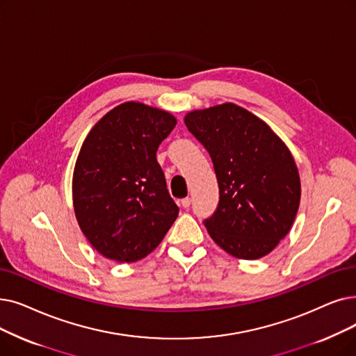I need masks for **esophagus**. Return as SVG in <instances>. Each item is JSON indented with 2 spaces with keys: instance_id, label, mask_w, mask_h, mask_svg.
<instances>
[{
  "instance_id": "esophagus-1",
  "label": "esophagus",
  "mask_w": 356,
  "mask_h": 356,
  "mask_svg": "<svg viewBox=\"0 0 356 356\" xmlns=\"http://www.w3.org/2000/svg\"><path fill=\"white\" fill-rule=\"evenodd\" d=\"M191 204H192V199H191V197H184V199L180 200V205H181L183 208H189Z\"/></svg>"
}]
</instances>
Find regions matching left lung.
<instances>
[{
	"label": "left lung",
	"mask_w": 356,
	"mask_h": 356,
	"mask_svg": "<svg viewBox=\"0 0 356 356\" xmlns=\"http://www.w3.org/2000/svg\"><path fill=\"white\" fill-rule=\"evenodd\" d=\"M213 163L220 204L205 221L211 238L237 259L269 254L296 220L301 181L286 144L265 120L236 103L184 115Z\"/></svg>",
	"instance_id": "obj_1"
}]
</instances>
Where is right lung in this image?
Here are the masks:
<instances>
[{"label": "right lung", "mask_w": 356, "mask_h": 356, "mask_svg": "<svg viewBox=\"0 0 356 356\" xmlns=\"http://www.w3.org/2000/svg\"><path fill=\"white\" fill-rule=\"evenodd\" d=\"M176 123L167 111L125 102L87 134L74 167L72 205L102 256L120 264L141 260L176 221L179 208L156 157Z\"/></svg>", "instance_id": "obj_1"}]
</instances>
